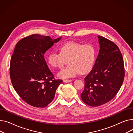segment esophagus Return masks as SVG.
<instances>
[{
  "label": "esophagus",
  "instance_id": "esophagus-1",
  "mask_svg": "<svg viewBox=\"0 0 133 133\" xmlns=\"http://www.w3.org/2000/svg\"><path fill=\"white\" fill-rule=\"evenodd\" d=\"M72 80H71V79H64L63 80V82L64 83H69V82H71Z\"/></svg>",
  "mask_w": 133,
  "mask_h": 133
}]
</instances>
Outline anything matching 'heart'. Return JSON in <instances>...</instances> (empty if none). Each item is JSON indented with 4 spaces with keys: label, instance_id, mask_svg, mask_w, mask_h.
Segmentation results:
<instances>
[{
    "label": "heart",
    "instance_id": "heart-1",
    "mask_svg": "<svg viewBox=\"0 0 133 133\" xmlns=\"http://www.w3.org/2000/svg\"><path fill=\"white\" fill-rule=\"evenodd\" d=\"M60 53L51 51L48 56V63L53 68H62L68 60V66L57 73L59 78L75 77L80 72L86 74L92 69L96 58V50L91 44H82L68 41L60 45Z\"/></svg>",
    "mask_w": 133,
    "mask_h": 133
}]
</instances>
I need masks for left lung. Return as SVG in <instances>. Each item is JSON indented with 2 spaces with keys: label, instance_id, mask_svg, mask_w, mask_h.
<instances>
[{
  "label": "left lung",
  "instance_id": "8db88e82",
  "mask_svg": "<svg viewBox=\"0 0 133 133\" xmlns=\"http://www.w3.org/2000/svg\"><path fill=\"white\" fill-rule=\"evenodd\" d=\"M100 49L93 69L85 77L81 98L87 105L97 107L111 100L119 92L124 77L121 52L113 42L98 36Z\"/></svg>",
  "mask_w": 133,
  "mask_h": 133
}]
</instances>
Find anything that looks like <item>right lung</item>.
<instances>
[{
    "instance_id": "1",
    "label": "right lung",
    "mask_w": 133,
    "mask_h": 133,
    "mask_svg": "<svg viewBox=\"0 0 133 133\" xmlns=\"http://www.w3.org/2000/svg\"><path fill=\"white\" fill-rule=\"evenodd\" d=\"M61 38L32 34L15 46L10 66L11 82L21 98L33 107L44 108L49 104L63 82L55 79L44 58L46 51Z\"/></svg>"
}]
</instances>
